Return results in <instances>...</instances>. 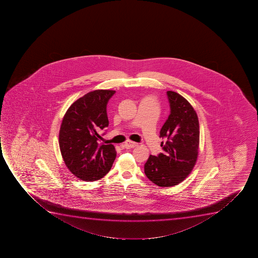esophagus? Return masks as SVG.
I'll return each mask as SVG.
<instances>
[{"label": "esophagus", "instance_id": "1", "mask_svg": "<svg viewBox=\"0 0 258 258\" xmlns=\"http://www.w3.org/2000/svg\"><path fill=\"white\" fill-rule=\"evenodd\" d=\"M137 145H138V144H137V143H134V142H131V141H127V142L123 144L125 149H133L135 147H137Z\"/></svg>", "mask_w": 258, "mask_h": 258}]
</instances>
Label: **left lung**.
<instances>
[{"label": "left lung", "mask_w": 258, "mask_h": 258, "mask_svg": "<svg viewBox=\"0 0 258 258\" xmlns=\"http://www.w3.org/2000/svg\"><path fill=\"white\" fill-rule=\"evenodd\" d=\"M167 94L171 111L160 137L167 141L161 143L163 152L149 155L144 165L146 176L161 187L178 185L191 173L200 146V123L191 103L174 91Z\"/></svg>", "instance_id": "8db88e82"}]
</instances>
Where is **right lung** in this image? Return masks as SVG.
Wrapping results in <instances>:
<instances>
[{
	"label": "right lung",
	"mask_w": 258,
	"mask_h": 258,
	"mask_svg": "<svg viewBox=\"0 0 258 258\" xmlns=\"http://www.w3.org/2000/svg\"><path fill=\"white\" fill-rule=\"evenodd\" d=\"M115 92H89L69 107L62 120L58 136L61 155L71 173L81 180L102 179L115 161V147L98 143L100 131L109 126L107 103Z\"/></svg>",
	"instance_id": "add662e5"
}]
</instances>
